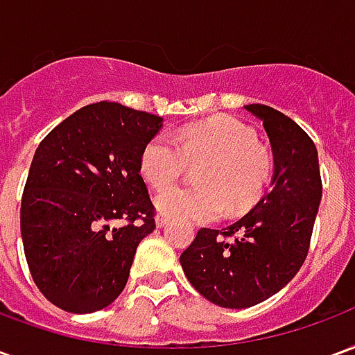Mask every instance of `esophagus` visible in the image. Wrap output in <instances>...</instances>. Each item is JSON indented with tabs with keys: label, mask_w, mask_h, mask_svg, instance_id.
Returning <instances> with one entry per match:
<instances>
[{
	"label": "esophagus",
	"mask_w": 355,
	"mask_h": 355,
	"mask_svg": "<svg viewBox=\"0 0 355 355\" xmlns=\"http://www.w3.org/2000/svg\"><path fill=\"white\" fill-rule=\"evenodd\" d=\"M165 224H167V216L162 215V213H159V215H155V226H157V228H162V226H165Z\"/></svg>",
	"instance_id": "34e87169"
}]
</instances>
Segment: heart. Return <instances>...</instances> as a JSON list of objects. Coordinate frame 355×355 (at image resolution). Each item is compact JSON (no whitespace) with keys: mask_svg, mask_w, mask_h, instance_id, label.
Here are the masks:
<instances>
[{"mask_svg":"<svg viewBox=\"0 0 355 355\" xmlns=\"http://www.w3.org/2000/svg\"><path fill=\"white\" fill-rule=\"evenodd\" d=\"M188 163L198 165L200 188H171L155 198L157 213L180 220L213 223L224 205L243 213L261 200L272 177L274 159L254 140V131L234 117H215L177 129L173 137L159 132L140 154V175L155 190L177 180Z\"/></svg>","mask_w":355,"mask_h":355,"instance_id":"obj_1","label":"heart"}]
</instances>
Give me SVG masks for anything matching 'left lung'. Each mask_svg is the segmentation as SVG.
<instances>
[{
  "mask_svg": "<svg viewBox=\"0 0 355 355\" xmlns=\"http://www.w3.org/2000/svg\"><path fill=\"white\" fill-rule=\"evenodd\" d=\"M245 110L261 119L272 144V188L238 223L224 230L201 228L180 254L193 289L223 308L264 302L297 275L321 201L320 162L312 139L270 106L247 104Z\"/></svg>",
  "mask_w": 355,
  "mask_h": 355,
  "instance_id": "8db88e82",
  "label": "left lung"
}]
</instances>
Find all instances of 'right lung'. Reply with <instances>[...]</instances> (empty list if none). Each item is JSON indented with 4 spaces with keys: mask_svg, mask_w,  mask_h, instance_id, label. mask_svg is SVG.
Instances as JSON below:
<instances>
[{
    "mask_svg": "<svg viewBox=\"0 0 355 355\" xmlns=\"http://www.w3.org/2000/svg\"><path fill=\"white\" fill-rule=\"evenodd\" d=\"M162 125L102 101L66 117L35 150L20 207L24 254L37 289L66 312L112 304L155 230L140 154Z\"/></svg>",
    "mask_w": 355,
    "mask_h": 355,
    "instance_id": "1",
    "label": "right lung"
}]
</instances>
